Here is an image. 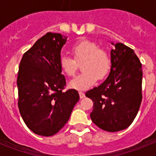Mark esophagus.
<instances>
[{
  "label": "esophagus",
  "mask_w": 156,
  "mask_h": 156,
  "mask_svg": "<svg viewBox=\"0 0 156 156\" xmlns=\"http://www.w3.org/2000/svg\"><path fill=\"white\" fill-rule=\"evenodd\" d=\"M79 94H80V98H83L85 97V94L83 93V91H80V90L79 91Z\"/></svg>",
  "instance_id": "esophagus-1"
}]
</instances>
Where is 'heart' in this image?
Returning <instances> with one entry per match:
<instances>
[{
  "label": "heart",
  "mask_w": 156,
  "mask_h": 156,
  "mask_svg": "<svg viewBox=\"0 0 156 156\" xmlns=\"http://www.w3.org/2000/svg\"><path fill=\"white\" fill-rule=\"evenodd\" d=\"M73 58L62 55L59 66L64 73L72 76L76 73L79 64L82 63L83 72L69 83L71 87L85 90L94 84L98 78L104 79L111 69L112 61L109 54L93 41L81 40L71 48Z\"/></svg>",
  "instance_id": "1"
}]
</instances>
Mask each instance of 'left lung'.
I'll return each instance as SVG.
<instances>
[{
	"label": "left lung",
	"instance_id": "1",
	"mask_svg": "<svg viewBox=\"0 0 156 156\" xmlns=\"http://www.w3.org/2000/svg\"><path fill=\"white\" fill-rule=\"evenodd\" d=\"M111 50V71L98 87L86 92L94 102L91 120L108 132L126 129L138 112L141 100L142 68L133 49L122 43Z\"/></svg>",
	"mask_w": 156,
	"mask_h": 156
}]
</instances>
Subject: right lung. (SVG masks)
I'll return each mask as SVG.
<instances>
[{
  "label": "right lung",
  "instance_id": "obj_1",
  "mask_svg": "<svg viewBox=\"0 0 156 156\" xmlns=\"http://www.w3.org/2000/svg\"><path fill=\"white\" fill-rule=\"evenodd\" d=\"M67 37L48 33L25 52L18 73L19 112L36 134L50 137L66 125L79 101L75 89L66 87L59 58Z\"/></svg>",
  "mask_w": 156,
  "mask_h": 156
}]
</instances>
